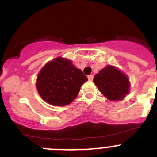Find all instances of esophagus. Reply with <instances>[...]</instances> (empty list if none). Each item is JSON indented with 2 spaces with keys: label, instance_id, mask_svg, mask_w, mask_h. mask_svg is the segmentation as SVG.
<instances>
[{
  "label": "esophagus",
  "instance_id": "34e87169",
  "mask_svg": "<svg viewBox=\"0 0 157 157\" xmlns=\"http://www.w3.org/2000/svg\"><path fill=\"white\" fill-rule=\"evenodd\" d=\"M88 79H89V81H93V79H94V76H93L92 75H89L88 76Z\"/></svg>",
  "mask_w": 157,
  "mask_h": 157
}]
</instances>
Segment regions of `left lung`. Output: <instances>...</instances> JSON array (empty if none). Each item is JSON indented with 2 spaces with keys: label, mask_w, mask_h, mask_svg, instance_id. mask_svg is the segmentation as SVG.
I'll use <instances>...</instances> for the list:
<instances>
[{
  "label": "left lung",
  "mask_w": 157,
  "mask_h": 157,
  "mask_svg": "<svg viewBox=\"0 0 157 157\" xmlns=\"http://www.w3.org/2000/svg\"><path fill=\"white\" fill-rule=\"evenodd\" d=\"M94 82L101 94L111 101H120L129 94L130 82L121 71L107 66L94 76Z\"/></svg>",
  "instance_id": "obj_1"
}]
</instances>
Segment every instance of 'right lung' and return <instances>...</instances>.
Segmentation results:
<instances>
[{
  "label": "right lung",
  "mask_w": 157,
  "mask_h": 157,
  "mask_svg": "<svg viewBox=\"0 0 157 157\" xmlns=\"http://www.w3.org/2000/svg\"><path fill=\"white\" fill-rule=\"evenodd\" d=\"M87 80L82 70L71 60L57 57L41 68L36 86L44 101L55 106H64L75 99L82 85Z\"/></svg>",
  "instance_id": "obj_1"
}]
</instances>
